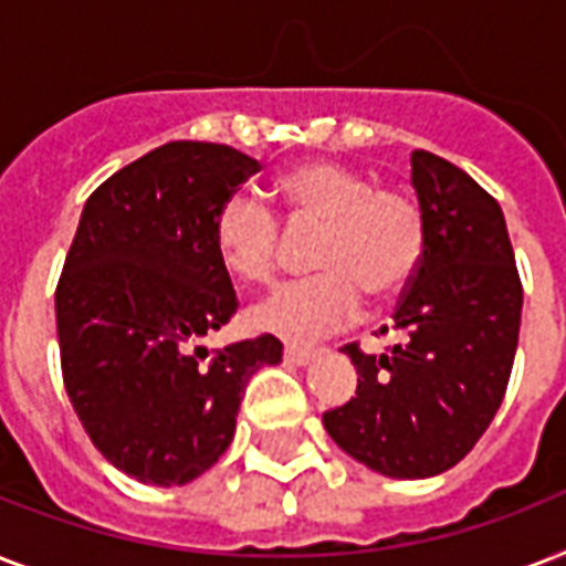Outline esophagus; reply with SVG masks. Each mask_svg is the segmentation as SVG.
<instances>
[{"label":"esophagus","instance_id":"34e87169","mask_svg":"<svg viewBox=\"0 0 566 566\" xmlns=\"http://www.w3.org/2000/svg\"><path fill=\"white\" fill-rule=\"evenodd\" d=\"M314 355L317 353L308 349V346H287V349H284V358H287L291 364H296V367H305Z\"/></svg>","mask_w":566,"mask_h":566}]
</instances>
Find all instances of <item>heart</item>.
<instances>
[{
	"label": "heart",
	"instance_id": "b5f03b06",
	"mask_svg": "<svg viewBox=\"0 0 566 566\" xmlns=\"http://www.w3.org/2000/svg\"><path fill=\"white\" fill-rule=\"evenodd\" d=\"M293 226H319L314 266L305 282L284 284L249 311V326L293 344H311L358 319L364 293L390 300L420 270L426 217L402 188L376 181L344 164L311 158L275 179ZM217 255L240 282H273L282 264V229L264 205L234 196L213 222Z\"/></svg>",
	"mask_w": 566,
	"mask_h": 566
}]
</instances>
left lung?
<instances>
[{
    "mask_svg": "<svg viewBox=\"0 0 566 566\" xmlns=\"http://www.w3.org/2000/svg\"><path fill=\"white\" fill-rule=\"evenodd\" d=\"M411 188L426 252L394 314L405 344L378 358L346 346L358 390L323 413L337 447L387 479L447 473L475 447L509 387L523 311L500 202L426 149L411 153Z\"/></svg>",
    "mask_w": 566,
    "mask_h": 566,
    "instance_id": "left-lung-1",
    "label": "left lung"
}]
</instances>
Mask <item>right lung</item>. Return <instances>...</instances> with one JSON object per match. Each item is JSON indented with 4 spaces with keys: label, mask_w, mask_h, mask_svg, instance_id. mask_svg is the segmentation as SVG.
Instances as JSON below:
<instances>
[{
    "label": "right lung",
    "mask_w": 566,
    "mask_h": 566,
    "mask_svg": "<svg viewBox=\"0 0 566 566\" xmlns=\"http://www.w3.org/2000/svg\"><path fill=\"white\" fill-rule=\"evenodd\" d=\"M261 164L172 140L84 202L55 293L61 370L84 431L144 484H188L229 449L249 378L282 361L273 335L208 355L238 308L213 222Z\"/></svg>",
    "instance_id": "obj_1"
}]
</instances>
